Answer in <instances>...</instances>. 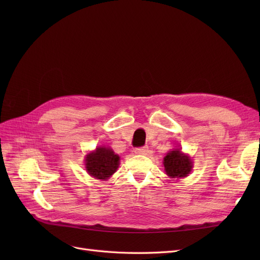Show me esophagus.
I'll use <instances>...</instances> for the list:
<instances>
[{
	"mask_svg": "<svg viewBox=\"0 0 260 260\" xmlns=\"http://www.w3.org/2000/svg\"><path fill=\"white\" fill-rule=\"evenodd\" d=\"M135 153L138 155H146L148 153V148L147 147H139L135 149Z\"/></svg>",
	"mask_w": 260,
	"mask_h": 260,
	"instance_id": "esophagus-1",
	"label": "esophagus"
}]
</instances>
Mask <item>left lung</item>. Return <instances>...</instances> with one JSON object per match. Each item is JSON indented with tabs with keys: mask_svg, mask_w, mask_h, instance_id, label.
<instances>
[{
	"mask_svg": "<svg viewBox=\"0 0 260 260\" xmlns=\"http://www.w3.org/2000/svg\"><path fill=\"white\" fill-rule=\"evenodd\" d=\"M162 165L166 175L171 179H181L188 176L192 171L193 161L191 157L176 147L169 151L164 157Z\"/></svg>",
	"mask_w": 260,
	"mask_h": 260,
	"instance_id": "obj_1",
	"label": "left lung"
}]
</instances>
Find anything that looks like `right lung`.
<instances>
[{
    "label": "right lung",
    "mask_w": 260,
    "mask_h": 260,
    "mask_svg": "<svg viewBox=\"0 0 260 260\" xmlns=\"http://www.w3.org/2000/svg\"><path fill=\"white\" fill-rule=\"evenodd\" d=\"M120 157L111 147L98 146L85 155L84 166L88 174L99 180H107L117 171Z\"/></svg>",
    "instance_id": "obj_1"
}]
</instances>
